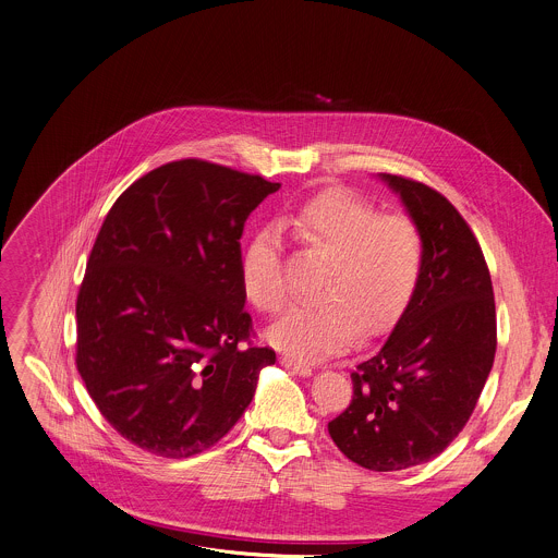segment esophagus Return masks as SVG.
<instances>
[{
  "instance_id": "1",
  "label": "esophagus",
  "mask_w": 558,
  "mask_h": 558,
  "mask_svg": "<svg viewBox=\"0 0 558 558\" xmlns=\"http://www.w3.org/2000/svg\"><path fill=\"white\" fill-rule=\"evenodd\" d=\"M280 364H282L284 368L293 371V373L300 375V377H308V375L313 373L311 366H306V364H302V362H298V360H293V357H289V355H282V357H280Z\"/></svg>"
}]
</instances>
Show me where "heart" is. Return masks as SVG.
<instances>
[{
    "label": "heart",
    "instance_id": "b5f03b06",
    "mask_svg": "<svg viewBox=\"0 0 558 558\" xmlns=\"http://www.w3.org/2000/svg\"><path fill=\"white\" fill-rule=\"evenodd\" d=\"M282 225L329 258L313 304L291 306L267 340L302 362L344 353L362 333L373 338L395 325L411 302L424 269V235L402 214L381 216L375 203L344 187H329L300 203ZM241 282L254 306L274 313L287 302L282 235L278 227L252 233L241 258Z\"/></svg>",
    "mask_w": 558,
    "mask_h": 558
}]
</instances>
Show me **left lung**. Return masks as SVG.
<instances>
[{"instance_id":"1","label":"left lung","mask_w":558,"mask_h":558,"mask_svg":"<svg viewBox=\"0 0 558 558\" xmlns=\"http://www.w3.org/2000/svg\"><path fill=\"white\" fill-rule=\"evenodd\" d=\"M379 179L424 235V269L392 333L351 373L353 400L329 435L357 465L390 472L435 459L461 433L495 362L497 313L482 247L452 203Z\"/></svg>"}]
</instances>
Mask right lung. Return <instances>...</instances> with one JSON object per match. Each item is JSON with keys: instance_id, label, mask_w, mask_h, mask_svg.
<instances>
[{"instance_id": "obj_1", "label": "right lung", "mask_w": 558, "mask_h": 558, "mask_svg": "<svg viewBox=\"0 0 558 558\" xmlns=\"http://www.w3.org/2000/svg\"><path fill=\"white\" fill-rule=\"evenodd\" d=\"M280 183L183 158L108 211L76 295V368L108 424L168 459L220 441L254 400L271 349L252 315L241 235Z\"/></svg>"}]
</instances>
